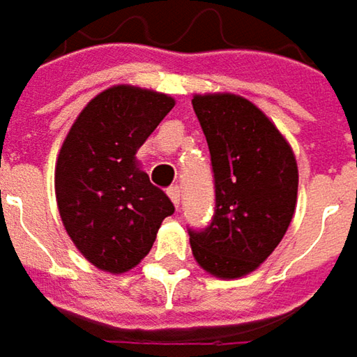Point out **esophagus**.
<instances>
[{
	"label": "esophagus",
	"instance_id": "1",
	"mask_svg": "<svg viewBox=\"0 0 357 357\" xmlns=\"http://www.w3.org/2000/svg\"><path fill=\"white\" fill-rule=\"evenodd\" d=\"M169 197H170V201L174 203V206L181 205V188L176 187V185L169 188Z\"/></svg>",
	"mask_w": 357,
	"mask_h": 357
}]
</instances>
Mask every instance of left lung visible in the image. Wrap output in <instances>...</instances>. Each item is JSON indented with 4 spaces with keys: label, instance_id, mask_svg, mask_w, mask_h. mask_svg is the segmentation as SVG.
<instances>
[{
    "label": "left lung",
    "instance_id": "8db88e82",
    "mask_svg": "<svg viewBox=\"0 0 357 357\" xmlns=\"http://www.w3.org/2000/svg\"><path fill=\"white\" fill-rule=\"evenodd\" d=\"M192 108L211 152L215 213L205 229H188L190 249L206 273L237 279L275 251L291 223L297 162L283 134L249 100L197 94Z\"/></svg>",
    "mask_w": 357,
    "mask_h": 357
}]
</instances>
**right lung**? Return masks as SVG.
<instances>
[{
  "label": "right lung",
  "instance_id": "right-lung-1",
  "mask_svg": "<svg viewBox=\"0 0 357 357\" xmlns=\"http://www.w3.org/2000/svg\"><path fill=\"white\" fill-rule=\"evenodd\" d=\"M172 106L167 94L112 86L86 104L63 140L54 181L60 217L76 249L102 271L136 267L174 213L134 156Z\"/></svg>",
  "mask_w": 357,
  "mask_h": 357
}]
</instances>
